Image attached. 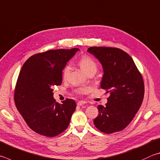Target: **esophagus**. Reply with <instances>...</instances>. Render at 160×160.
I'll use <instances>...</instances> for the list:
<instances>
[{
    "label": "esophagus",
    "mask_w": 160,
    "mask_h": 160,
    "mask_svg": "<svg viewBox=\"0 0 160 160\" xmlns=\"http://www.w3.org/2000/svg\"><path fill=\"white\" fill-rule=\"evenodd\" d=\"M87 103L85 102V101H78V102L77 103V105L79 106H83V105H85Z\"/></svg>",
    "instance_id": "34e87169"
}]
</instances>
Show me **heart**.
Here are the masks:
<instances>
[{"mask_svg":"<svg viewBox=\"0 0 160 160\" xmlns=\"http://www.w3.org/2000/svg\"><path fill=\"white\" fill-rule=\"evenodd\" d=\"M79 65L80 66L82 70L85 72L87 75H89L90 73H96L97 71V64L94 60H93L91 57L85 56L81 58L79 61ZM71 71L70 66H66V67L63 68V78L66 79V78L68 76L69 72ZM88 92V89L87 88H80L78 90V92L79 94H85Z\"/></svg>","mask_w":160,"mask_h":160,"instance_id":"b5f03b06","label":"heart"}]
</instances>
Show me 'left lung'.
I'll return each mask as SVG.
<instances>
[{"mask_svg": "<svg viewBox=\"0 0 160 160\" xmlns=\"http://www.w3.org/2000/svg\"><path fill=\"white\" fill-rule=\"evenodd\" d=\"M89 53L103 68L101 88L110 94L106 106H98L94 124L101 132L112 133L124 129L140 108L144 97L143 78L127 52L118 48L92 47Z\"/></svg>", "mask_w": 160, "mask_h": 160, "instance_id": "1", "label": "left lung"}]
</instances>
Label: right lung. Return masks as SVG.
Listing matches in <instances>:
<instances>
[{
  "instance_id": "add662e5",
  "label": "right lung",
  "mask_w": 160,
  "mask_h": 160,
  "mask_svg": "<svg viewBox=\"0 0 160 160\" xmlns=\"http://www.w3.org/2000/svg\"><path fill=\"white\" fill-rule=\"evenodd\" d=\"M80 50H49L26 61L17 79L14 102L28 126L39 134L53 137L68 127L75 101L56 102L52 88L61 85L62 71Z\"/></svg>"
}]
</instances>
